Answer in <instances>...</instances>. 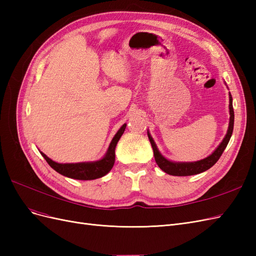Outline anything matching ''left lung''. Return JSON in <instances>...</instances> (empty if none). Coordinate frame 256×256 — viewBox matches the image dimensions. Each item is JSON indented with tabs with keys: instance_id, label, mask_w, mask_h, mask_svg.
I'll return each mask as SVG.
<instances>
[{
	"instance_id": "8db88e82",
	"label": "left lung",
	"mask_w": 256,
	"mask_h": 256,
	"mask_svg": "<svg viewBox=\"0 0 256 256\" xmlns=\"http://www.w3.org/2000/svg\"><path fill=\"white\" fill-rule=\"evenodd\" d=\"M230 126H228V134L226 136V138H223V141L221 142V144L218 146L210 156H208L207 158L200 160V161H196V162H172L168 159H166L164 157L161 156V154L159 152L156 144H154L152 138L150 136V134L147 132V136H148L150 142L152 144V150H154V160H156L158 166L164 171L166 174L170 175H174V176H190V175H196V174H200L202 172L207 171L208 168H210L216 161H218L221 157L222 152L226 150V147L228 146L230 138L232 136V134H233V129H234V109H233V99H232V96L230 95Z\"/></svg>"
}]
</instances>
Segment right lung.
Here are the masks:
<instances>
[{
  "label": "right lung",
  "instance_id": "1",
  "mask_svg": "<svg viewBox=\"0 0 256 256\" xmlns=\"http://www.w3.org/2000/svg\"><path fill=\"white\" fill-rule=\"evenodd\" d=\"M126 129V124L120 127L118 134L113 138L110 143L109 150H108L106 156L99 161L96 162H81V164H58L56 161H52L49 157L46 156L44 152H40L42 157L48 162V164L56 171L62 175L69 178L79 180H92L104 176L111 171L115 162V147L120 138L124 131Z\"/></svg>",
  "mask_w": 256,
  "mask_h": 256
}]
</instances>
